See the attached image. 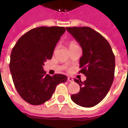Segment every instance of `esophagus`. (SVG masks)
Instances as JSON below:
<instances>
[{
  "label": "esophagus",
  "instance_id": "obj_1",
  "mask_svg": "<svg viewBox=\"0 0 128 128\" xmlns=\"http://www.w3.org/2000/svg\"><path fill=\"white\" fill-rule=\"evenodd\" d=\"M68 81H69V82H74V80H73V78H72V77H68Z\"/></svg>",
  "mask_w": 128,
  "mask_h": 128
}]
</instances>
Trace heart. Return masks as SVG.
Segmentation results:
<instances>
[{"instance_id": "obj_1", "label": "heart", "mask_w": 128, "mask_h": 128, "mask_svg": "<svg viewBox=\"0 0 128 128\" xmlns=\"http://www.w3.org/2000/svg\"><path fill=\"white\" fill-rule=\"evenodd\" d=\"M78 44L75 42V41H70L68 43V48L69 49H71L72 48H74V47H76V46H78Z\"/></svg>"}]
</instances>
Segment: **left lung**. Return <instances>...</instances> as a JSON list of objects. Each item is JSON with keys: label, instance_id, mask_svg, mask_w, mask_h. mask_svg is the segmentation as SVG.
Segmentation results:
<instances>
[{"label": "left lung", "instance_id": "obj_1", "mask_svg": "<svg viewBox=\"0 0 128 128\" xmlns=\"http://www.w3.org/2000/svg\"><path fill=\"white\" fill-rule=\"evenodd\" d=\"M66 30L82 47L79 72L86 76L83 82L74 79L80 90L71 96V99L82 107H93L106 97L111 88L115 72V56L107 40L91 28L67 27Z\"/></svg>", "mask_w": 128, "mask_h": 128}]
</instances>
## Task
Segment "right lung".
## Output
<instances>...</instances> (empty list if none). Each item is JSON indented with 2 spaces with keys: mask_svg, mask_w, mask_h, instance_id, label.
Segmentation results:
<instances>
[{
  "mask_svg": "<svg viewBox=\"0 0 128 128\" xmlns=\"http://www.w3.org/2000/svg\"><path fill=\"white\" fill-rule=\"evenodd\" d=\"M65 31L61 26L35 28L22 35L12 48L9 66L13 82L21 98L32 105L48 101L56 86L68 80L64 74L50 76L43 70Z\"/></svg>",
  "mask_w": 128,
  "mask_h": 128,
  "instance_id": "add662e5",
  "label": "right lung"
}]
</instances>
